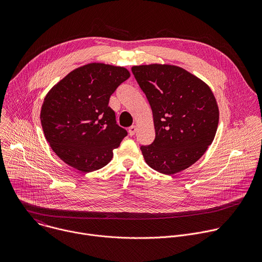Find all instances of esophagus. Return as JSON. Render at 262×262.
<instances>
[{
  "mask_svg": "<svg viewBox=\"0 0 262 262\" xmlns=\"http://www.w3.org/2000/svg\"><path fill=\"white\" fill-rule=\"evenodd\" d=\"M137 132V126L136 125H132L129 128H128V134L129 136H134Z\"/></svg>",
  "mask_w": 262,
  "mask_h": 262,
  "instance_id": "esophagus-1",
  "label": "esophagus"
}]
</instances>
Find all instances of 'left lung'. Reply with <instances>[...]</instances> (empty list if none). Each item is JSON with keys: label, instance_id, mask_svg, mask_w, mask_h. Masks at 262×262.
<instances>
[{"label": "left lung", "instance_id": "8db88e82", "mask_svg": "<svg viewBox=\"0 0 262 262\" xmlns=\"http://www.w3.org/2000/svg\"><path fill=\"white\" fill-rule=\"evenodd\" d=\"M152 110L156 139L141 146L146 164L171 175L195 164L212 143L219 106L209 86L185 69L169 64L133 66Z\"/></svg>", "mask_w": 262, "mask_h": 262}]
</instances>
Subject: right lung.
I'll use <instances>...</instances> for the list:
<instances>
[{"label":"right lung","mask_w":262,"mask_h":262,"mask_svg":"<svg viewBox=\"0 0 262 262\" xmlns=\"http://www.w3.org/2000/svg\"><path fill=\"white\" fill-rule=\"evenodd\" d=\"M130 77L120 66L89 63L70 71L45 97L40 120L53 151L88 173L107 165L127 132L116 123L111 95Z\"/></svg>","instance_id":"1"}]
</instances>
